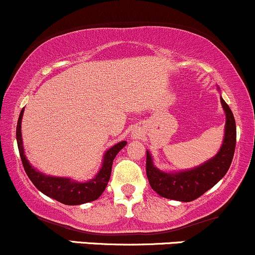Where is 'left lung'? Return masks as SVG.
<instances>
[{"label":"left lung","instance_id":"8db88e82","mask_svg":"<svg viewBox=\"0 0 255 255\" xmlns=\"http://www.w3.org/2000/svg\"><path fill=\"white\" fill-rule=\"evenodd\" d=\"M221 102L227 115L224 141L217 156L209 162L192 170L168 174L153 165L150 152L146 151V175L151 188L160 197L186 203L195 200L212 188L229 170L236 146V124L229 105L222 98Z\"/></svg>","mask_w":255,"mask_h":255}]
</instances>
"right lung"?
I'll list each match as a JSON object with an SVG mask.
<instances>
[{"label": "right lung", "instance_id": "1", "mask_svg": "<svg viewBox=\"0 0 255 255\" xmlns=\"http://www.w3.org/2000/svg\"><path fill=\"white\" fill-rule=\"evenodd\" d=\"M24 109L20 113L19 120H17L16 126V141L17 147H19V153L21 157L22 165L26 171L28 178L32 181V183L36 186L37 189H39L43 194L48 195L55 200L60 201L64 205H80L90 201L96 200L102 195L107 187L111 175V168H113V160L119 153L121 148H124L127 142L121 141L119 144L109 148L107 153L104 154V162L102 165V169L96 175L95 178L85 183L74 182L69 178L63 177H51L46 175L40 174L30 165L28 160L26 159L24 154V147H22L21 140V119Z\"/></svg>", "mask_w": 255, "mask_h": 255}]
</instances>
